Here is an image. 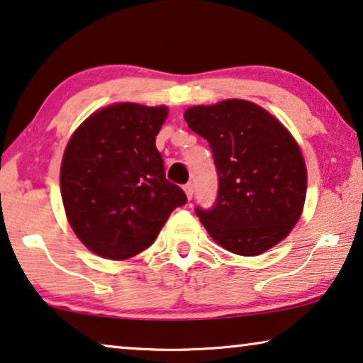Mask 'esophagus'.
<instances>
[{
  "mask_svg": "<svg viewBox=\"0 0 363 363\" xmlns=\"http://www.w3.org/2000/svg\"><path fill=\"white\" fill-rule=\"evenodd\" d=\"M184 192H186V195H187V199L191 200L192 197H194V184L192 182H189V184H186V186H184Z\"/></svg>",
  "mask_w": 363,
  "mask_h": 363,
  "instance_id": "esophagus-1",
  "label": "esophagus"
}]
</instances>
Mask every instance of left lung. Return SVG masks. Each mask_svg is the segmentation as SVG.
<instances>
[{"instance_id": "left-lung-1", "label": "left lung", "mask_w": 363, "mask_h": 363, "mask_svg": "<svg viewBox=\"0 0 363 363\" xmlns=\"http://www.w3.org/2000/svg\"><path fill=\"white\" fill-rule=\"evenodd\" d=\"M211 148L218 195L195 213L215 242L238 255H260L301 218L307 168L294 137L255 103L224 100L184 113Z\"/></svg>"}]
</instances>
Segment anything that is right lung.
<instances>
[{"mask_svg": "<svg viewBox=\"0 0 363 363\" xmlns=\"http://www.w3.org/2000/svg\"><path fill=\"white\" fill-rule=\"evenodd\" d=\"M166 106L116 103L85 119L61 164L69 224L94 254L125 260L148 249L171 211L187 202L166 179L155 140Z\"/></svg>", "mask_w": 363, "mask_h": 363, "instance_id": "obj_1", "label": "right lung"}]
</instances>
